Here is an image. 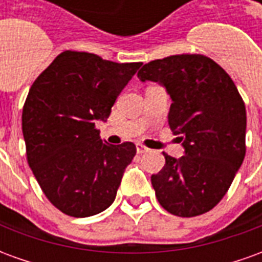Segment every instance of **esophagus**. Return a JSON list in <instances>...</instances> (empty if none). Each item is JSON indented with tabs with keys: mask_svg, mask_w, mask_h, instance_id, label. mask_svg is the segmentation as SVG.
Segmentation results:
<instances>
[{
	"mask_svg": "<svg viewBox=\"0 0 262 262\" xmlns=\"http://www.w3.org/2000/svg\"><path fill=\"white\" fill-rule=\"evenodd\" d=\"M136 150H137V153H139V154H143V153H147L150 148L146 147V146H143V144H140V143H137Z\"/></svg>",
	"mask_w": 262,
	"mask_h": 262,
	"instance_id": "obj_1",
	"label": "esophagus"
}]
</instances>
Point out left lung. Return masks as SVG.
Listing matches in <instances>:
<instances>
[{
	"mask_svg": "<svg viewBox=\"0 0 262 262\" xmlns=\"http://www.w3.org/2000/svg\"><path fill=\"white\" fill-rule=\"evenodd\" d=\"M140 81L159 82L172 103L168 125L185 148L151 176L160 205L192 217L209 212L225 196L246 156V105L217 63L202 54H176L139 70Z\"/></svg>",
	"mask_w": 262,
	"mask_h": 262,
	"instance_id": "1",
	"label": "left lung"
}]
</instances>
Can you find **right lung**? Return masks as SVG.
<instances>
[{"instance_id":"add662e5","label":"right lung","mask_w":262,"mask_h":262,"mask_svg":"<svg viewBox=\"0 0 262 262\" xmlns=\"http://www.w3.org/2000/svg\"><path fill=\"white\" fill-rule=\"evenodd\" d=\"M140 66L66 50L32 84L22 111L28 164L63 213L88 217L115 201L136 146L103 143L95 122H106Z\"/></svg>"}]
</instances>
